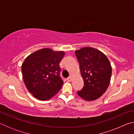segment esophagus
<instances>
[{
    "label": "esophagus",
    "instance_id": "1",
    "mask_svg": "<svg viewBox=\"0 0 134 134\" xmlns=\"http://www.w3.org/2000/svg\"><path fill=\"white\" fill-rule=\"evenodd\" d=\"M67 80L69 81V82H71V80H72V77H71V76H70V77H68L67 79Z\"/></svg>",
    "mask_w": 134,
    "mask_h": 134
}]
</instances>
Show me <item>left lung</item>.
Returning a JSON list of instances; mask_svg holds the SVG:
<instances>
[{
    "instance_id": "1",
    "label": "left lung",
    "mask_w": 134,
    "mask_h": 134,
    "mask_svg": "<svg viewBox=\"0 0 134 134\" xmlns=\"http://www.w3.org/2000/svg\"><path fill=\"white\" fill-rule=\"evenodd\" d=\"M80 64L84 86L77 92L85 100L92 101L103 95L109 85L112 67L102 52L92 47H83L75 51Z\"/></svg>"
}]
</instances>
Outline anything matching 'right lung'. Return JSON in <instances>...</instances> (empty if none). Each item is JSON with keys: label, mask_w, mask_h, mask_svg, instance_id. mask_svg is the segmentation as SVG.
Listing matches in <instances>:
<instances>
[{"label": "right lung", "mask_w": 134, "mask_h": 134, "mask_svg": "<svg viewBox=\"0 0 134 134\" xmlns=\"http://www.w3.org/2000/svg\"><path fill=\"white\" fill-rule=\"evenodd\" d=\"M64 52L42 48L31 54L22 64L23 80L27 89L41 100H47L57 93L63 81L60 76V63Z\"/></svg>", "instance_id": "add662e5"}]
</instances>
